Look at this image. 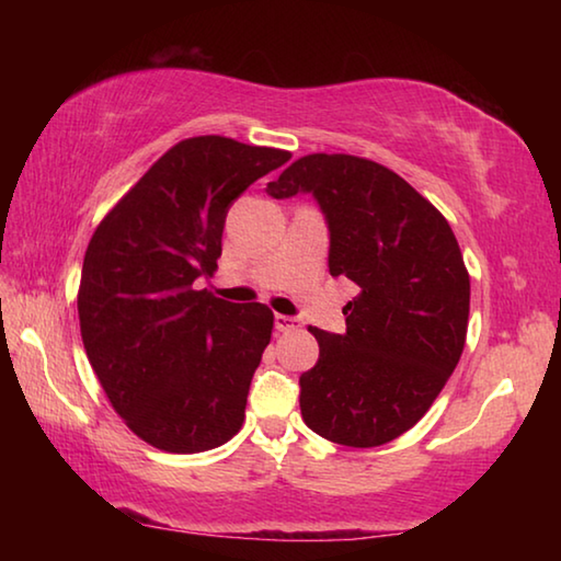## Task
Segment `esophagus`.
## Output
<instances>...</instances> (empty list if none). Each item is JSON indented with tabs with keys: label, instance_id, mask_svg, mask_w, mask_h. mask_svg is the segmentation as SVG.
<instances>
[{
	"label": "esophagus",
	"instance_id": "obj_1",
	"mask_svg": "<svg viewBox=\"0 0 561 561\" xmlns=\"http://www.w3.org/2000/svg\"><path fill=\"white\" fill-rule=\"evenodd\" d=\"M274 329H277V331H294V329H299V319L287 317V314H274Z\"/></svg>",
	"mask_w": 561,
	"mask_h": 561
}]
</instances>
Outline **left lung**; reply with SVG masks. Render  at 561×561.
<instances>
[{"mask_svg": "<svg viewBox=\"0 0 561 561\" xmlns=\"http://www.w3.org/2000/svg\"><path fill=\"white\" fill-rule=\"evenodd\" d=\"M314 197L329 272L358 284L346 334L309 327L319 360L299 378L301 417L348 448H376L421 421L458 366L470 277L445 217L393 170L356 156H304L267 195Z\"/></svg>", "mask_w": 561, "mask_h": 561, "instance_id": "left-lung-1", "label": "left lung"}]
</instances>
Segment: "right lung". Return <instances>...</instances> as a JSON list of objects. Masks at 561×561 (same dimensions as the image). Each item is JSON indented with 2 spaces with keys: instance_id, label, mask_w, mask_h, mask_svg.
Masks as SVG:
<instances>
[{
  "instance_id": "obj_1",
  "label": "right lung",
  "mask_w": 561,
  "mask_h": 561,
  "mask_svg": "<svg viewBox=\"0 0 561 561\" xmlns=\"http://www.w3.org/2000/svg\"><path fill=\"white\" fill-rule=\"evenodd\" d=\"M289 158L222 136L180 140L91 237L83 348L116 413L158 450H213L242 428L274 314L195 282L213 277L230 205Z\"/></svg>"
}]
</instances>
